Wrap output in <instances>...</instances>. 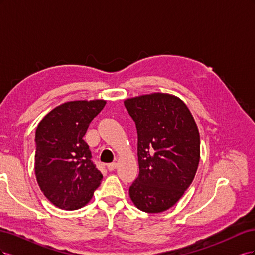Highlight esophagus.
Returning a JSON list of instances; mask_svg holds the SVG:
<instances>
[{"instance_id": "34e87169", "label": "esophagus", "mask_w": 255, "mask_h": 255, "mask_svg": "<svg viewBox=\"0 0 255 255\" xmlns=\"http://www.w3.org/2000/svg\"><path fill=\"white\" fill-rule=\"evenodd\" d=\"M116 167H117V164H116V163H111V164L107 165V169H109L110 171H113V170H115Z\"/></svg>"}]
</instances>
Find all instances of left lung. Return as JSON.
<instances>
[{
  "mask_svg": "<svg viewBox=\"0 0 255 255\" xmlns=\"http://www.w3.org/2000/svg\"><path fill=\"white\" fill-rule=\"evenodd\" d=\"M126 109L137 128L139 174L129 198L145 213L172 207L194 181L200 160L196 121L181 99L169 94L127 99Z\"/></svg>",
  "mask_w": 255,
  "mask_h": 255,
  "instance_id": "8db88e82",
  "label": "left lung"
}]
</instances>
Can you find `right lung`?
Wrapping results in <instances>:
<instances>
[{
    "label": "right lung",
    "instance_id": "obj_1",
    "mask_svg": "<svg viewBox=\"0 0 255 255\" xmlns=\"http://www.w3.org/2000/svg\"><path fill=\"white\" fill-rule=\"evenodd\" d=\"M104 100H81L56 106L36 129L35 174L50 202L61 210L86 205L103 179L83 137Z\"/></svg>",
    "mask_w": 255,
    "mask_h": 255
}]
</instances>
